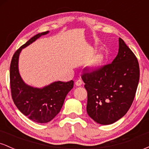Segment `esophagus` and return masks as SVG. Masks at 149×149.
Masks as SVG:
<instances>
[{
    "label": "esophagus",
    "mask_w": 149,
    "mask_h": 149,
    "mask_svg": "<svg viewBox=\"0 0 149 149\" xmlns=\"http://www.w3.org/2000/svg\"><path fill=\"white\" fill-rule=\"evenodd\" d=\"M82 84H83V81H82L81 79H79L76 81V85H77V86H80Z\"/></svg>",
    "instance_id": "esophagus-1"
}]
</instances>
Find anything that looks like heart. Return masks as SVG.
<instances>
[{
  "label": "heart",
  "mask_w": 149,
  "mask_h": 149,
  "mask_svg": "<svg viewBox=\"0 0 149 149\" xmlns=\"http://www.w3.org/2000/svg\"><path fill=\"white\" fill-rule=\"evenodd\" d=\"M102 57L101 56H97L96 58H95V59L92 60V61L91 63H90V66H96L97 65H99L101 63V61H102Z\"/></svg>",
  "instance_id": "heart-1"
}]
</instances>
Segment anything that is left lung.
Returning a JSON list of instances; mask_svg holds the SVG:
<instances>
[{
	"mask_svg": "<svg viewBox=\"0 0 149 149\" xmlns=\"http://www.w3.org/2000/svg\"><path fill=\"white\" fill-rule=\"evenodd\" d=\"M88 70L81 75L88 91V114L97 123H113L125 115L134 99L139 80L137 59L120 38L112 63Z\"/></svg>",
	"mask_w": 149,
	"mask_h": 149,
	"instance_id": "obj_1",
	"label": "left lung"
}]
</instances>
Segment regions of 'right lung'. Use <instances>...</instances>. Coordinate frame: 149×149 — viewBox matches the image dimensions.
<instances>
[{"mask_svg":"<svg viewBox=\"0 0 149 149\" xmlns=\"http://www.w3.org/2000/svg\"><path fill=\"white\" fill-rule=\"evenodd\" d=\"M48 32L37 34L22 45L15 52L10 68V88L13 102L24 115L39 123H48L59 113L66 96L73 88V80L54 82L43 88H33L26 84L20 76L18 60L22 49Z\"/></svg>","mask_w":149,"mask_h":149,"instance_id":"obj_1","label":"right lung"}]
</instances>
